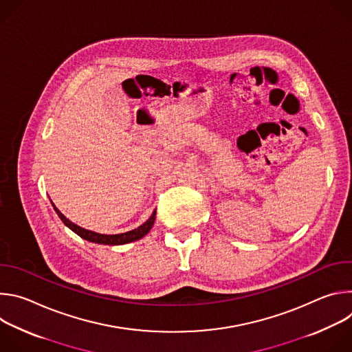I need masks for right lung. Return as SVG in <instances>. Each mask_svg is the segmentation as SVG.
Here are the masks:
<instances>
[{"label":"right lung","instance_id":"add662e5","mask_svg":"<svg viewBox=\"0 0 352 352\" xmlns=\"http://www.w3.org/2000/svg\"><path fill=\"white\" fill-rule=\"evenodd\" d=\"M56 213L58 214V217L63 220V223L69 228L72 230L75 234H78L80 238L89 241V242H94V243H102V245H124V243H129V242H133V241H138L140 238H143L150 230H152L153 224H155V220H156V210L153 212V214L150 216L142 226H139L138 228L132 230V231H126V232H122V234H113V235H107V234H98V232H94V231H90V230H86L75 223H72L69 219H67L57 208L56 205L52 202Z\"/></svg>","mask_w":352,"mask_h":352}]
</instances>
